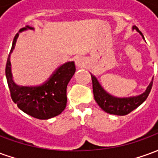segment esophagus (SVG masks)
<instances>
[{"mask_svg":"<svg viewBox=\"0 0 158 158\" xmlns=\"http://www.w3.org/2000/svg\"><path fill=\"white\" fill-rule=\"evenodd\" d=\"M75 63H76V65L78 66V67L82 68V67L85 66V59L83 58L82 56H78V57L76 58Z\"/></svg>","mask_w":158,"mask_h":158,"instance_id":"34e87169","label":"esophagus"}]
</instances>
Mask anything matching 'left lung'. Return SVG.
Returning a JSON list of instances; mask_svg holds the SVG:
<instances>
[{
  "mask_svg": "<svg viewBox=\"0 0 158 158\" xmlns=\"http://www.w3.org/2000/svg\"><path fill=\"white\" fill-rule=\"evenodd\" d=\"M133 29H136L143 36L142 33L139 31L136 26H133ZM91 79H92L93 94L96 103L106 113L113 115H118V116L127 115L129 113H131L133 110L137 108L139 105H141L146 101L147 96H149L153 84L152 79V82L150 83L148 87L146 88V91L139 96L127 97V98H118L115 96H111L110 94L105 91L95 76L91 75Z\"/></svg>",
  "mask_w": 158,
  "mask_h": 158,
  "instance_id": "obj_1",
  "label": "left lung"
}]
</instances>
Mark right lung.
Segmentation results:
<instances>
[{"instance_id": "obj_1", "label": "right lung", "mask_w": 158, "mask_h": 158, "mask_svg": "<svg viewBox=\"0 0 158 158\" xmlns=\"http://www.w3.org/2000/svg\"><path fill=\"white\" fill-rule=\"evenodd\" d=\"M33 28L26 26L19 30ZM18 33L12 41L11 52L15 47ZM10 54L6 65V77L13 102L19 109L38 119H49L59 115L67 105V85L74 74V62H68L60 66L47 81L39 86H19L12 79Z\"/></svg>"}]
</instances>
